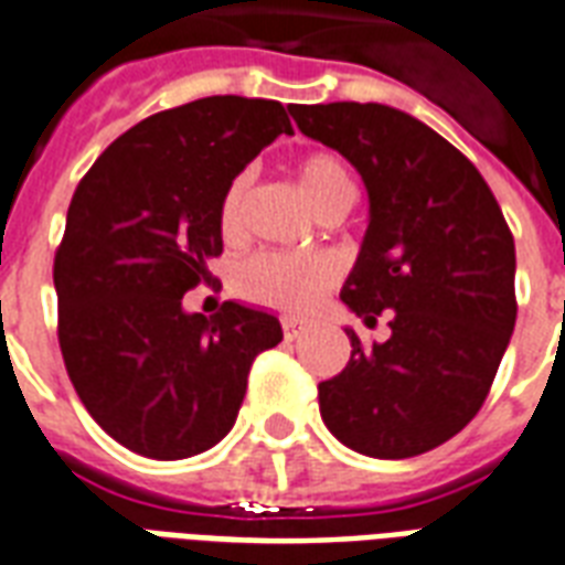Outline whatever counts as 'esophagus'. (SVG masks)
I'll list each match as a JSON object with an SVG mask.
<instances>
[{"mask_svg": "<svg viewBox=\"0 0 565 565\" xmlns=\"http://www.w3.org/2000/svg\"><path fill=\"white\" fill-rule=\"evenodd\" d=\"M281 329H284V338H287V341H296V338L305 335V326L296 323V320H284Z\"/></svg>", "mask_w": 565, "mask_h": 565, "instance_id": "obj_1", "label": "esophagus"}]
</instances>
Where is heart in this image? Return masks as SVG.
Listing matches in <instances>:
<instances>
[{
	"instance_id": "1",
	"label": "heart",
	"mask_w": 565,
	"mask_h": 565,
	"mask_svg": "<svg viewBox=\"0 0 565 565\" xmlns=\"http://www.w3.org/2000/svg\"><path fill=\"white\" fill-rule=\"evenodd\" d=\"M299 188L315 206L320 218L344 215L356 200V182L350 167L335 152H308L296 164ZM250 198V173H239L221 198L218 224L224 239H236L245 227V212ZM338 281L335 263L317 254H284L269 250L257 254L236 269V294L248 302L281 311V315L302 317L311 315L323 294Z\"/></svg>"
}]
</instances>
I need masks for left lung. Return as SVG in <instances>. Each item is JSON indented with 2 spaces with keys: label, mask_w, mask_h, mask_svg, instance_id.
Segmentation results:
<instances>
[{
  "label": "left lung",
  "mask_w": 565,
  "mask_h": 565,
  "mask_svg": "<svg viewBox=\"0 0 565 565\" xmlns=\"http://www.w3.org/2000/svg\"><path fill=\"white\" fill-rule=\"evenodd\" d=\"M299 131L367 188V230L341 302L392 335L320 383L326 428L367 458H413L482 407L515 329V239L491 188L449 140L386 104H290Z\"/></svg>",
  "instance_id": "obj_1"
}]
</instances>
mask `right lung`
<instances>
[{
  "label": "right lung",
  "mask_w": 565,
  "mask_h": 565,
  "mask_svg": "<svg viewBox=\"0 0 565 565\" xmlns=\"http://www.w3.org/2000/svg\"><path fill=\"white\" fill-rule=\"evenodd\" d=\"M278 134H294L278 102L200 98L113 140L71 198L53 263L62 359L92 419L131 452L179 461L224 440L250 362L284 338L260 308H182L224 250V191Z\"/></svg>",
  "instance_id": "obj_1"
}]
</instances>
